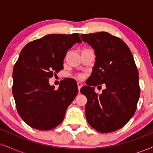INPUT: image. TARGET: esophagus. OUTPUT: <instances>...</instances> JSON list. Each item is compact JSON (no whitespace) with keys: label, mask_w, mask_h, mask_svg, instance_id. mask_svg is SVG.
Wrapping results in <instances>:
<instances>
[{"label":"esophagus","mask_w":153,"mask_h":153,"mask_svg":"<svg viewBox=\"0 0 153 153\" xmlns=\"http://www.w3.org/2000/svg\"><path fill=\"white\" fill-rule=\"evenodd\" d=\"M77 85H78V92L80 93V90L81 88V87L82 86V84L81 82H77Z\"/></svg>","instance_id":"1"}]
</instances>
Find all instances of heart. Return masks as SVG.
<instances>
[{"mask_svg": "<svg viewBox=\"0 0 153 153\" xmlns=\"http://www.w3.org/2000/svg\"><path fill=\"white\" fill-rule=\"evenodd\" d=\"M78 78H81V75H78Z\"/></svg>", "mask_w": 153, "mask_h": 153, "instance_id": "b5f03b06", "label": "heart"}]
</instances>
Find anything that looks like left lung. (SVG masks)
<instances>
[{"instance_id": "left-lung-1", "label": "left lung", "mask_w": 153, "mask_h": 153, "mask_svg": "<svg viewBox=\"0 0 153 153\" xmlns=\"http://www.w3.org/2000/svg\"><path fill=\"white\" fill-rule=\"evenodd\" d=\"M80 37L96 54L89 81L80 89L88 100L85 107L88 122L101 133L118 130L134 114L140 95L132 54L124 42L108 32L82 34ZM103 83L106 89L97 94L93 86Z\"/></svg>"}]
</instances>
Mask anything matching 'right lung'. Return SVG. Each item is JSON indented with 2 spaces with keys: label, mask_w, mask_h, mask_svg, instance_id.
Listing matches in <instances>:
<instances>
[{
  "label": "right lung",
  "mask_w": 153,
  "mask_h": 153,
  "mask_svg": "<svg viewBox=\"0 0 153 153\" xmlns=\"http://www.w3.org/2000/svg\"><path fill=\"white\" fill-rule=\"evenodd\" d=\"M78 34H48L28 43L21 51L13 71V92L19 116L39 130L58 126L78 93L76 82L64 80L58 89L49 78L63 68L67 51L80 43Z\"/></svg>",
  "instance_id": "add662e5"
}]
</instances>
